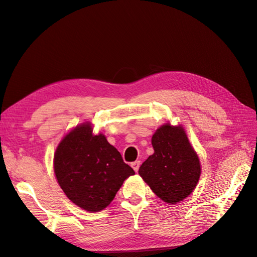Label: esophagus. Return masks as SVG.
Here are the masks:
<instances>
[{
	"label": "esophagus",
	"mask_w": 257,
	"mask_h": 257,
	"mask_svg": "<svg viewBox=\"0 0 257 257\" xmlns=\"http://www.w3.org/2000/svg\"><path fill=\"white\" fill-rule=\"evenodd\" d=\"M132 167L134 168V170H135L136 172H138L139 167H140V161H135V162H133V163H132Z\"/></svg>",
	"instance_id": "obj_1"
}]
</instances>
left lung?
I'll use <instances>...</instances> for the list:
<instances>
[{
  "instance_id": "1",
  "label": "left lung",
  "mask_w": 257,
  "mask_h": 257,
  "mask_svg": "<svg viewBox=\"0 0 257 257\" xmlns=\"http://www.w3.org/2000/svg\"><path fill=\"white\" fill-rule=\"evenodd\" d=\"M151 143L155 152L140 166V177L162 201L170 204L182 201L198 184V155L181 125H161Z\"/></svg>"
}]
</instances>
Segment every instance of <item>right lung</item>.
Returning <instances> with one entry per match:
<instances>
[{
	"label": "right lung",
	"instance_id": "1",
	"mask_svg": "<svg viewBox=\"0 0 257 257\" xmlns=\"http://www.w3.org/2000/svg\"><path fill=\"white\" fill-rule=\"evenodd\" d=\"M54 171L67 198L81 209L98 212L110 204L134 169L103 135H92L87 122L76 127L58 145Z\"/></svg>",
	"mask_w": 257,
	"mask_h": 257
}]
</instances>
